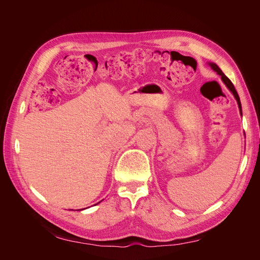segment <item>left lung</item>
<instances>
[{
    "label": "left lung",
    "mask_w": 260,
    "mask_h": 260,
    "mask_svg": "<svg viewBox=\"0 0 260 260\" xmlns=\"http://www.w3.org/2000/svg\"><path fill=\"white\" fill-rule=\"evenodd\" d=\"M208 65L211 67V69L214 70V72H216L219 76H221V80L223 81V83L225 84L226 88L231 91V93L233 94V96L235 98V100H237V102H238V105H239V109H240V113H241V115H242V105H241V101H240L239 94H238L237 90H235L233 83L230 81L229 78H228V77L222 73V70L220 69V68L217 66V64H215V62H208Z\"/></svg>",
    "instance_id": "8db88e82"
}]
</instances>
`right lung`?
Wrapping results in <instances>:
<instances>
[{
  "label": "right lung",
  "mask_w": 260,
  "mask_h": 260,
  "mask_svg": "<svg viewBox=\"0 0 260 260\" xmlns=\"http://www.w3.org/2000/svg\"><path fill=\"white\" fill-rule=\"evenodd\" d=\"M98 204H99V203H98ZM83 209H84V208H83ZM80 210H81V209H80Z\"/></svg>",
  "instance_id": "right-lung-1"
}]
</instances>
